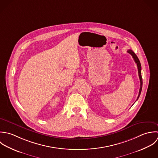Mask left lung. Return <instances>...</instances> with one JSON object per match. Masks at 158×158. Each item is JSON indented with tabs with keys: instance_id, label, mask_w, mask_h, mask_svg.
<instances>
[{
	"instance_id": "left-lung-1",
	"label": "left lung",
	"mask_w": 158,
	"mask_h": 158,
	"mask_svg": "<svg viewBox=\"0 0 158 158\" xmlns=\"http://www.w3.org/2000/svg\"><path fill=\"white\" fill-rule=\"evenodd\" d=\"M129 54H130L132 56V58L134 59V61L135 63L137 64V69H138V73H139V79H140V89H139V95H138V97L137 98V100L139 99L140 94H141V92H142V74H141V64H140V62L137 57V56H136V54L131 49H129L127 50V51ZM136 100V101H137Z\"/></svg>"
}]
</instances>
